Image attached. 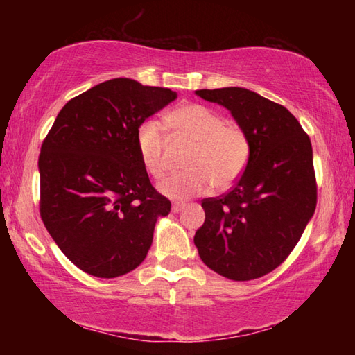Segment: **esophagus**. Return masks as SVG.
I'll return each instance as SVG.
<instances>
[{"instance_id": "esophagus-1", "label": "esophagus", "mask_w": 355, "mask_h": 355, "mask_svg": "<svg viewBox=\"0 0 355 355\" xmlns=\"http://www.w3.org/2000/svg\"><path fill=\"white\" fill-rule=\"evenodd\" d=\"M184 208V203H173L172 205V213H180Z\"/></svg>"}]
</instances>
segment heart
Wrapping results in <instances>:
<instances>
[{
  "mask_svg": "<svg viewBox=\"0 0 355 355\" xmlns=\"http://www.w3.org/2000/svg\"><path fill=\"white\" fill-rule=\"evenodd\" d=\"M166 123L175 135L196 141V147L186 159L189 169L173 173L159 184L164 196L184 200L207 194L214 184L225 189L243 175L250 158V139L241 125L227 122L219 112L199 103L178 106L167 116ZM136 142L147 172L163 178L169 169L164 128L155 120H147L137 130Z\"/></svg>",
  "mask_w": 355,
  "mask_h": 355,
  "instance_id": "heart-1",
  "label": "heart"
}]
</instances>
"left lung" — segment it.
<instances>
[{
	"mask_svg": "<svg viewBox=\"0 0 355 355\" xmlns=\"http://www.w3.org/2000/svg\"><path fill=\"white\" fill-rule=\"evenodd\" d=\"M232 112L250 139V158L230 192L202 200L194 244L202 261L230 280H254L286 260L316 208L313 150L285 106L244 87L202 89Z\"/></svg>",
	"mask_w": 355,
	"mask_h": 355,
	"instance_id": "1",
	"label": "left lung"
}]
</instances>
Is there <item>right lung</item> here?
Returning <instances> with one entry per match:
<instances>
[{
    "mask_svg": "<svg viewBox=\"0 0 355 355\" xmlns=\"http://www.w3.org/2000/svg\"><path fill=\"white\" fill-rule=\"evenodd\" d=\"M177 98L164 87L114 78L67 101L39 156L40 218L81 271L114 279L139 266L171 202L137 152L144 120Z\"/></svg>",
    "mask_w": 355,
    "mask_h": 355,
    "instance_id": "obj_1",
    "label": "right lung"
}]
</instances>
